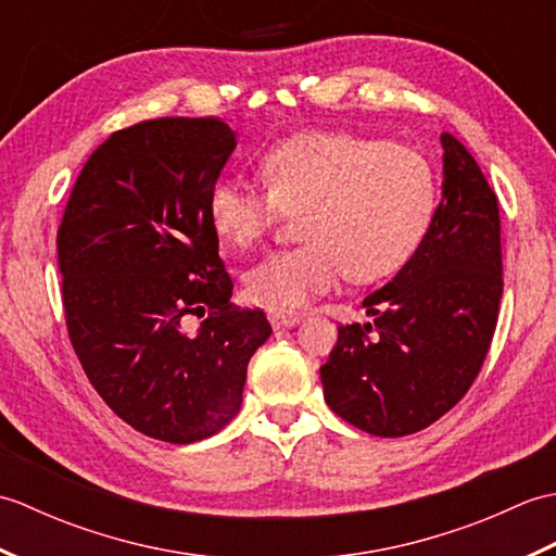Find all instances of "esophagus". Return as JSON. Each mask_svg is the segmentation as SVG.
<instances>
[{"label":"esophagus","instance_id":"1","mask_svg":"<svg viewBox=\"0 0 556 556\" xmlns=\"http://www.w3.org/2000/svg\"><path fill=\"white\" fill-rule=\"evenodd\" d=\"M267 320L271 323V327L279 329V327H293L301 323V315L299 313H291V311H279V308H269L267 311Z\"/></svg>","mask_w":556,"mask_h":556}]
</instances>
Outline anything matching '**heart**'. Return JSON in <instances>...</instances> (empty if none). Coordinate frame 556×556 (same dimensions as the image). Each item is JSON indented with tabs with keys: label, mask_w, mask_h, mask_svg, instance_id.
Instances as JSON below:
<instances>
[{
	"label": "heart",
	"mask_w": 556,
	"mask_h": 556,
	"mask_svg": "<svg viewBox=\"0 0 556 556\" xmlns=\"http://www.w3.org/2000/svg\"><path fill=\"white\" fill-rule=\"evenodd\" d=\"M267 188L236 176L207 200L219 239L245 251L287 215H301L305 243L265 255L245 271L251 299L299 308L341 277L380 281L418 251L437 210L432 162L410 146L344 131H303L263 157Z\"/></svg>",
	"instance_id": "heart-1"
}]
</instances>
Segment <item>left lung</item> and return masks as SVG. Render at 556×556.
<instances>
[{
  "label": "left lung",
  "instance_id": "1",
  "mask_svg": "<svg viewBox=\"0 0 556 556\" xmlns=\"http://www.w3.org/2000/svg\"><path fill=\"white\" fill-rule=\"evenodd\" d=\"M440 140L444 195L428 233L399 275L363 301L372 325H339L320 368L327 406L377 437L413 434L452 410L476 382L497 327V195L452 134Z\"/></svg>",
  "mask_w": 556,
  "mask_h": 556
}]
</instances>
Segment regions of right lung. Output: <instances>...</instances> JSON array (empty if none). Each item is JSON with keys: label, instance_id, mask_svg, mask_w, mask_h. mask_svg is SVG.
I'll return each mask as SVG.
<instances>
[{"label": "right lung", "instance_id": "right-lung-1", "mask_svg": "<svg viewBox=\"0 0 556 556\" xmlns=\"http://www.w3.org/2000/svg\"><path fill=\"white\" fill-rule=\"evenodd\" d=\"M236 148L219 116L114 131L83 164L56 231L71 346L116 416L152 440L219 432L271 334L233 305L207 200ZM205 316L195 336L180 323Z\"/></svg>", "mask_w": 556, "mask_h": 556}]
</instances>
